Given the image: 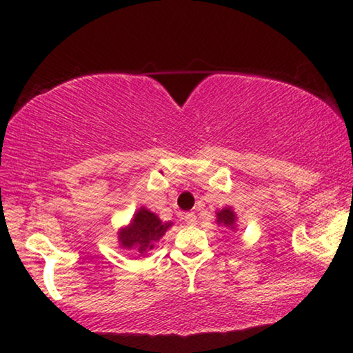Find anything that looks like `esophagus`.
<instances>
[{"instance_id": "esophagus-1", "label": "esophagus", "mask_w": 353, "mask_h": 353, "mask_svg": "<svg viewBox=\"0 0 353 353\" xmlns=\"http://www.w3.org/2000/svg\"><path fill=\"white\" fill-rule=\"evenodd\" d=\"M196 219H198V218H196V214L193 212H188V213L183 214V221L188 225H194L196 224Z\"/></svg>"}]
</instances>
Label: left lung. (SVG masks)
<instances>
[{
    "instance_id": "1",
    "label": "left lung",
    "mask_w": 353,
    "mask_h": 353,
    "mask_svg": "<svg viewBox=\"0 0 353 353\" xmlns=\"http://www.w3.org/2000/svg\"><path fill=\"white\" fill-rule=\"evenodd\" d=\"M216 223L221 225H225V227H229L230 230H235V227H236V214H235V212L232 210L230 207H225V208H223V210H219V212H216Z\"/></svg>"
}]
</instances>
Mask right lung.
Listing matches in <instances>:
<instances>
[{"label": "right lung", "instance_id": "add662e5", "mask_svg": "<svg viewBox=\"0 0 353 353\" xmlns=\"http://www.w3.org/2000/svg\"><path fill=\"white\" fill-rule=\"evenodd\" d=\"M171 225L172 223H162L157 214L141 207L137 210L129 225L118 232L119 246L123 249H135L140 255H146Z\"/></svg>", "mask_w": 353, "mask_h": 353}]
</instances>
